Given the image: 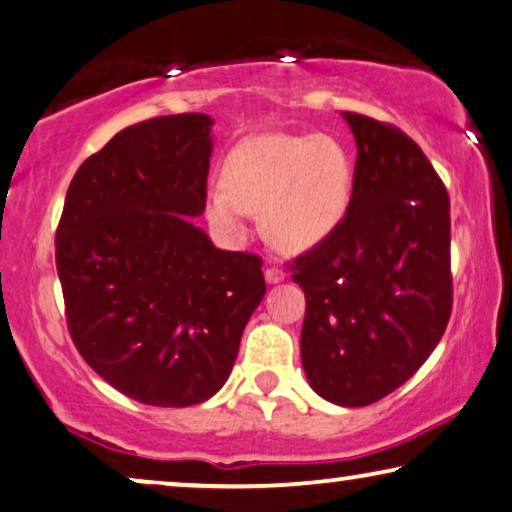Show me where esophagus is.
I'll use <instances>...</instances> for the list:
<instances>
[{"mask_svg":"<svg viewBox=\"0 0 512 512\" xmlns=\"http://www.w3.org/2000/svg\"><path fill=\"white\" fill-rule=\"evenodd\" d=\"M264 278H267V283L276 285V283L285 281V271H283V269H278L276 264H271V267H267V271H264Z\"/></svg>","mask_w":512,"mask_h":512,"instance_id":"esophagus-1","label":"esophagus"}]
</instances>
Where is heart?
<instances>
[{"mask_svg": "<svg viewBox=\"0 0 512 512\" xmlns=\"http://www.w3.org/2000/svg\"><path fill=\"white\" fill-rule=\"evenodd\" d=\"M351 199V163L327 135H257L224 161V187H213L206 215L215 229L241 238L250 213L276 248L302 252L323 243Z\"/></svg>", "mask_w": 512, "mask_h": 512, "instance_id": "heart-1", "label": "heart"}]
</instances>
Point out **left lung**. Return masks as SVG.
<instances>
[{
  "label": "left lung",
  "mask_w": 512,
  "mask_h": 512,
  "mask_svg": "<svg viewBox=\"0 0 512 512\" xmlns=\"http://www.w3.org/2000/svg\"><path fill=\"white\" fill-rule=\"evenodd\" d=\"M342 117L358 147L349 208L290 269L306 297V379L330 403L365 407L403 386L445 335L449 196L400 128Z\"/></svg>",
  "instance_id": "left-lung-1"
}]
</instances>
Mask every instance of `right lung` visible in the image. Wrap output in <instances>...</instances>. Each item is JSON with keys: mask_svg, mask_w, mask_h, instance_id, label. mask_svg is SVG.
Wrapping results in <instances>:
<instances>
[{"mask_svg": "<svg viewBox=\"0 0 512 512\" xmlns=\"http://www.w3.org/2000/svg\"><path fill=\"white\" fill-rule=\"evenodd\" d=\"M210 126L173 114L119 131L74 173L56 231L74 346L154 407L220 391L267 292L260 257L215 248L192 222L206 210Z\"/></svg>", "mask_w": 512, "mask_h": 512, "instance_id": "right-lung-1", "label": "right lung"}]
</instances>
